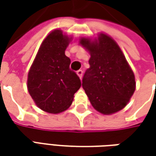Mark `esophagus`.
<instances>
[{
  "label": "esophagus",
  "instance_id": "esophagus-1",
  "mask_svg": "<svg viewBox=\"0 0 156 156\" xmlns=\"http://www.w3.org/2000/svg\"><path fill=\"white\" fill-rule=\"evenodd\" d=\"M76 74H77V75H78V76L80 77V79H81V77H82V75H83V71H82V70H78Z\"/></svg>",
  "mask_w": 156,
  "mask_h": 156
}]
</instances>
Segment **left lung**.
<instances>
[{
  "label": "left lung",
  "mask_w": 156,
  "mask_h": 156,
  "mask_svg": "<svg viewBox=\"0 0 156 156\" xmlns=\"http://www.w3.org/2000/svg\"><path fill=\"white\" fill-rule=\"evenodd\" d=\"M80 45L90 55V68L82 79L89 101L102 115H113L124 108L135 90V74L116 41L108 34L82 36Z\"/></svg>",
  "instance_id": "1"
}]
</instances>
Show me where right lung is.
I'll return each mask as SVG.
<instances>
[{
  "mask_svg": "<svg viewBox=\"0 0 156 156\" xmlns=\"http://www.w3.org/2000/svg\"><path fill=\"white\" fill-rule=\"evenodd\" d=\"M72 37L61 29L47 35L40 46L27 74L28 93L35 105L49 114H59L72 104L81 80L69 69L65 50Z\"/></svg>",
  "mask_w": 156,
  "mask_h": 156,
  "instance_id": "1",
  "label": "right lung"
}]
</instances>
